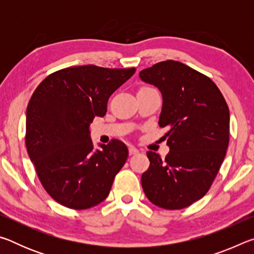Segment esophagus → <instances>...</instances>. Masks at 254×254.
Instances as JSON below:
<instances>
[{"mask_svg": "<svg viewBox=\"0 0 254 254\" xmlns=\"http://www.w3.org/2000/svg\"><path fill=\"white\" fill-rule=\"evenodd\" d=\"M137 152H139V150H137L135 147H130V148H128V153H130V154H135Z\"/></svg>", "mask_w": 254, "mask_h": 254, "instance_id": "34e87169", "label": "esophagus"}]
</instances>
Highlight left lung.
<instances>
[{
  "mask_svg": "<svg viewBox=\"0 0 254 254\" xmlns=\"http://www.w3.org/2000/svg\"><path fill=\"white\" fill-rule=\"evenodd\" d=\"M140 78L162 94L159 126L170 151L165 159L147 152L150 166L141 177L145 196L165 209H182L209 190L230 141V111L216 84L176 60L140 71Z\"/></svg>",
  "mask_w": 254,
  "mask_h": 254,
  "instance_id": "obj_1",
  "label": "left lung"
}]
</instances>
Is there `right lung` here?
Listing matches in <instances>:
<instances>
[{
	"mask_svg": "<svg viewBox=\"0 0 254 254\" xmlns=\"http://www.w3.org/2000/svg\"><path fill=\"white\" fill-rule=\"evenodd\" d=\"M135 68L85 65L53 72L27 107L25 145L46 191L65 207L87 209L110 194L128 151L113 139L94 150L89 124L104 117L110 96Z\"/></svg>",
	"mask_w": 254,
	"mask_h": 254,
	"instance_id": "obj_1",
	"label": "right lung"
}]
</instances>
